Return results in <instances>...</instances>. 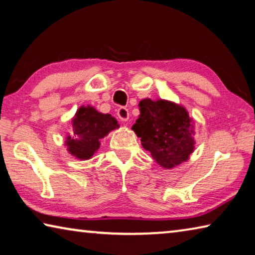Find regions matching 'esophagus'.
<instances>
[{
	"label": "esophagus",
	"instance_id": "1",
	"mask_svg": "<svg viewBox=\"0 0 255 255\" xmlns=\"http://www.w3.org/2000/svg\"><path fill=\"white\" fill-rule=\"evenodd\" d=\"M117 115L120 120H123V122H127V120L129 119V111L127 108L125 107H120L118 111H117Z\"/></svg>",
	"mask_w": 255,
	"mask_h": 255
}]
</instances>
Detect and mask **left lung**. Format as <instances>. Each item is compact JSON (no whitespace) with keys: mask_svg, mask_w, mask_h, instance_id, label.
Here are the masks:
<instances>
[{"mask_svg":"<svg viewBox=\"0 0 255 255\" xmlns=\"http://www.w3.org/2000/svg\"><path fill=\"white\" fill-rule=\"evenodd\" d=\"M140 115L131 129L140 138L141 146L164 169H173L188 161L195 150V126L185 108L174 102H139Z\"/></svg>","mask_w":255,"mask_h":255,"instance_id":"obj_1","label":"left lung"}]
</instances>
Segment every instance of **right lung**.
<instances>
[{
    "label": "right lung",
    "instance_id": "1",
    "mask_svg": "<svg viewBox=\"0 0 255 255\" xmlns=\"http://www.w3.org/2000/svg\"><path fill=\"white\" fill-rule=\"evenodd\" d=\"M73 132L66 136L65 145L76 158L90 159L100 148V140L111 130L119 128L118 122L109 114H101L91 106H82L72 119Z\"/></svg>",
    "mask_w": 255,
    "mask_h": 255
}]
</instances>
